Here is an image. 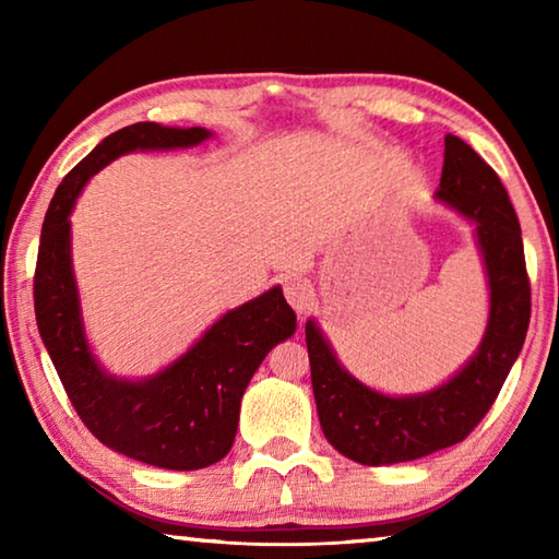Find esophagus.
<instances>
[{
	"instance_id": "esophagus-1",
	"label": "esophagus",
	"mask_w": 559,
	"mask_h": 559,
	"mask_svg": "<svg viewBox=\"0 0 559 559\" xmlns=\"http://www.w3.org/2000/svg\"><path fill=\"white\" fill-rule=\"evenodd\" d=\"M283 293H286V300L293 306L296 313H306V310L313 306V283L306 276H288L283 283Z\"/></svg>"
}]
</instances>
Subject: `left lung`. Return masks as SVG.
I'll use <instances>...</instances> for the list:
<instances>
[{"instance_id": "obj_1", "label": "left lung", "mask_w": 559, "mask_h": 559, "mask_svg": "<svg viewBox=\"0 0 559 559\" xmlns=\"http://www.w3.org/2000/svg\"><path fill=\"white\" fill-rule=\"evenodd\" d=\"M437 197L476 222L484 251L490 316L478 353L439 390L384 396L347 374L320 335L306 323L310 380L325 439L365 466L414 461L468 437L493 406L530 325V278L520 222L498 175L456 135L443 140Z\"/></svg>"}]
</instances>
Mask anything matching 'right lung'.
Here are the masks:
<instances>
[{
  "label": "right lung",
  "instance_id": "obj_1",
  "mask_svg": "<svg viewBox=\"0 0 559 559\" xmlns=\"http://www.w3.org/2000/svg\"><path fill=\"white\" fill-rule=\"evenodd\" d=\"M204 128L135 122L112 132L56 189L41 226L34 273L36 325L75 414L100 443L169 471L206 468L229 453L246 384L273 345L296 333V313L281 288L229 310L189 353L155 377L126 382L93 359L81 325L71 269L69 214L83 185L132 150L200 145Z\"/></svg>",
  "mask_w": 559,
  "mask_h": 559
}]
</instances>
